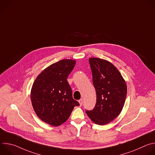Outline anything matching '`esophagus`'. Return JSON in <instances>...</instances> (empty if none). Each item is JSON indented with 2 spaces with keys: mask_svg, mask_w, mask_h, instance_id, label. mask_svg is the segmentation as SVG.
<instances>
[{
  "mask_svg": "<svg viewBox=\"0 0 155 155\" xmlns=\"http://www.w3.org/2000/svg\"><path fill=\"white\" fill-rule=\"evenodd\" d=\"M78 102H79V104H80V105H82V104H83V99H80V100L78 101Z\"/></svg>",
  "mask_w": 155,
  "mask_h": 155,
  "instance_id": "obj_1",
  "label": "esophagus"
}]
</instances>
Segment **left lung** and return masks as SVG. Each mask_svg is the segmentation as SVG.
<instances>
[{"instance_id": "obj_1", "label": "left lung", "mask_w": 155, "mask_h": 155, "mask_svg": "<svg viewBox=\"0 0 155 155\" xmlns=\"http://www.w3.org/2000/svg\"><path fill=\"white\" fill-rule=\"evenodd\" d=\"M89 62L97 99L94 108L86 110V113L94 123L105 125L121 113L126 97L127 86L111 62L97 58H90Z\"/></svg>"}]
</instances>
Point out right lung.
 <instances>
[{
  "label": "right lung",
  "mask_w": 155,
  "mask_h": 155,
  "mask_svg": "<svg viewBox=\"0 0 155 155\" xmlns=\"http://www.w3.org/2000/svg\"><path fill=\"white\" fill-rule=\"evenodd\" d=\"M76 61L62 59L44 69L33 83L31 99L37 117L51 126H58L67 121L79 103L73 99L67 78Z\"/></svg>",
  "instance_id": "obj_1"
}]
</instances>
